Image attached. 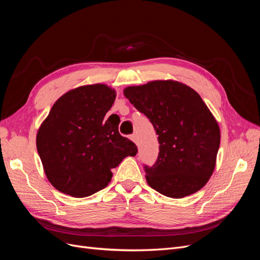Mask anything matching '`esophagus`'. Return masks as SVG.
I'll list each match as a JSON object with an SVG mask.
<instances>
[{
    "instance_id": "obj_1",
    "label": "esophagus",
    "mask_w": 260,
    "mask_h": 260,
    "mask_svg": "<svg viewBox=\"0 0 260 260\" xmlns=\"http://www.w3.org/2000/svg\"><path fill=\"white\" fill-rule=\"evenodd\" d=\"M130 139H131L132 142H135V143L138 145V136L136 135V133H133V135H131V136H130Z\"/></svg>"
}]
</instances>
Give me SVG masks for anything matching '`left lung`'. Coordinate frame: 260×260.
I'll list each match as a JSON object with an SVG mask.
<instances>
[{
    "label": "left lung",
    "mask_w": 260,
    "mask_h": 260,
    "mask_svg": "<svg viewBox=\"0 0 260 260\" xmlns=\"http://www.w3.org/2000/svg\"><path fill=\"white\" fill-rule=\"evenodd\" d=\"M123 94L158 136L157 160L152 167L144 165L148 185L172 199L201 190L216 166L220 130L199 93L183 83L159 80L128 86Z\"/></svg>",
    "instance_id": "obj_1"
}]
</instances>
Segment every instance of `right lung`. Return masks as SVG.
<instances>
[{"label": "right lung", "mask_w": 260, "mask_h": 260, "mask_svg": "<svg viewBox=\"0 0 260 260\" xmlns=\"http://www.w3.org/2000/svg\"><path fill=\"white\" fill-rule=\"evenodd\" d=\"M116 92L105 84L84 85L60 96L37 135V149L52 185L85 198L111 182L112 169L137 145L118 131L119 120H105Z\"/></svg>", "instance_id": "add662e5"}]
</instances>
